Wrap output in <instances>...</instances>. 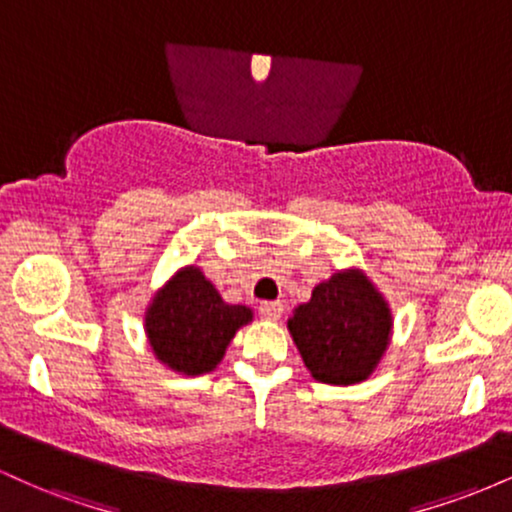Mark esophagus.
Returning a JSON list of instances; mask_svg holds the SVG:
<instances>
[{"mask_svg": "<svg viewBox=\"0 0 512 512\" xmlns=\"http://www.w3.org/2000/svg\"><path fill=\"white\" fill-rule=\"evenodd\" d=\"M260 313L267 317V320H279L281 313H284V303L279 301H264L260 305Z\"/></svg>", "mask_w": 512, "mask_h": 512, "instance_id": "esophagus-1", "label": "esophagus"}]
</instances>
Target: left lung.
<instances>
[{
    "mask_svg": "<svg viewBox=\"0 0 512 512\" xmlns=\"http://www.w3.org/2000/svg\"><path fill=\"white\" fill-rule=\"evenodd\" d=\"M390 310L358 272L334 274L298 305L289 330L315 380L354 385L378 366L390 342Z\"/></svg>",
    "mask_w": 512,
    "mask_h": 512,
    "instance_id": "8db88e82",
    "label": "left lung"
}]
</instances>
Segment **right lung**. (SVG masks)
<instances>
[{
  "mask_svg": "<svg viewBox=\"0 0 512 512\" xmlns=\"http://www.w3.org/2000/svg\"><path fill=\"white\" fill-rule=\"evenodd\" d=\"M250 320V308L223 303L207 276L187 267L154 298L146 334L158 361L178 373L199 375L216 368L233 334Z\"/></svg>",
  "mask_w": 512,
  "mask_h": 512,
  "instance_id": "add662e5",
  "label": "right lung"
}]
</instances>
